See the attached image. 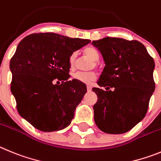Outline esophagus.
Masks as SVG:
<instances>
[{
    "mask_svg": "<svg viewBox=\"0 0 161 161\" xmlns=\"http://www.w3.org/2000/svg\"><path fill=\"white\" fill-rule=\"evenodd\" d=\"M86 89H87L88 92H90V91H91V90H92V87H91V86H86Z\"/></svg>",
    "mask_w": 161,
    "mask_h": 161,
    "instance_id": "esophagus-1",
    "label": "esophagus"
}]
</instances>
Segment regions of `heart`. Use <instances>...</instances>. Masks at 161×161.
<instances>
[{"label":"heart","instance_id":"1","mask_svg":"<svg viewBox=\"0 0 161 161\" xmlns=\"http://www.w3.org/2000/svg\"><path fill=\"white\" fill-rule=\"evenodd\" d=\"M84 54L87 58H89L92 62L93 64L91 65V67H95L96 66V63H98L99 60V53L95 49L88 47V48L84 50ZM75 61H76V53H72L71 56L69 59V64H70V68H73L75 66ZM72 79L79 82H82V83L91 84V82L96 79V74L94 71H88V72H81L78 71L75 72L72 75Z\"/></svg>","mask_w":161,"mask_h":161}]
</instances>
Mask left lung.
I'll return each mask as SVG.
<instances>
[{"instance_id":"obj_1","label":"left lung","mask_w":161,"mask_h":161,"mask_svg":"<svg viewBox=\"0 0 161 161\" xmlns=\"http://www.w3.org/2000/svg\"><path fill=\"white\" fill-rule=\"evenodd\" d=\"M91 45L105 63L97 83L106 91L92 88L98 96L93 107L95 124L105 133H125L147 113L155 91L154 60L138 41L104 37Z\"/></svg>"}]
</instances>
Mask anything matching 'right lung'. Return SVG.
<instances>
[{"label":"right lung","mask_w":161,"mask_h":161,"mask_svg":"<svg viewBox=\"0 0 161 161\" xmlns=\"http://www.w3.org/2000/svg\"><path fill=\"white\" fill-rule=\"evenodd\" d=\"M90 42L53 33L30 34L20 42L9 64L11 92L20 115L35 128L50 132L70 125L86 86L69 80V59Z\"/></svg>","instance_id":"add662e5"}]
</instances>
